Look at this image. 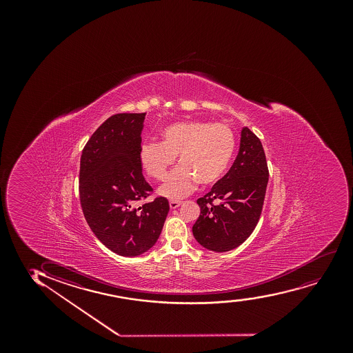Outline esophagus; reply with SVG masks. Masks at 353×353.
I'll return each instance as SVG.
<instances>
[{"mask_svg": "<svg viewBox=\"0 0 353 353\" xmlns=\"http://www.w3.org/2000/svg\"><path fill=\"white\" fill-rule=\"evenodd\" d=\"M180 205H181V201H176V200H172V201H170V207L172 208V210L178 208Z\"/></svg>", "mask_w": 353, "mask_h": 353, "instance_id": "esophagus-1", "label": "esophagus"}]
</instances>
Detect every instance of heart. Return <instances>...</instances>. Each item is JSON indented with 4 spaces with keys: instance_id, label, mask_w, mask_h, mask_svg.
Here are the masks:
<instances>
[{
    "instance_id": "b5f03b06",
    "label": "heart",
    "mask_w": 353,
    "mask_h": 353,
    "mask_svg": "<svg viewBox=\"0 0 353 353\" xmlns=\"http://www.w3.org/2000/svg\"><path fill=\"white\" fill-rule=\"evenodd\" d=\"M235 148L234 132L226 123L175 122L162 130L161 143H142L139 158L147 174L161 181L178 157L180 166L168 175L159 194L180 199L194 191L198 183H218L231 165Z\"/></svg>"
}]
</instances>
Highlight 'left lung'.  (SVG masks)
Listing matches in <instances>:
<instances>
[{"instance_id": "1", "label": "left lung", "mask_w": 353, "mask_h": 353, "mask_svg": "<svg viewBox=\"0 0 353 353\" xmlns=\"http://www.w3.org/2000/svg\"><path fill=\"white\" fill-rule=\"evenodd\" d=\"M268 183L261 141L243 127L239 153L231 168L196 200L200 215L192 228L196 241L213 252L231 251L241 245L259 221Z\"/></svg>"}]
</instances>
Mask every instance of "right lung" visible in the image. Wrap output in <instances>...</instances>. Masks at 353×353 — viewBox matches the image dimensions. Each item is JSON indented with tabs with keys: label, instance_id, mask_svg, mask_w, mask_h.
<instances>
[{
	"label": "right lung",
	"instance_id": "obj_1",
	"mask_svg": "<svg viewBox=\"0 0 353 353\" xmlns=\"http://www.w3.org/2000/svg\"><path fill=\"white\" fill-rule=\"evenodd\" d=\"M145 117L112 115L87 141L80 160L79 193L85 221L119 256H140L153 248L170 211L163 196L135 206L153 192L139 158Z\"/></svg>",
	"mask_w": 353,
	"mask_h": 353
}]
</instances>
